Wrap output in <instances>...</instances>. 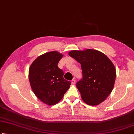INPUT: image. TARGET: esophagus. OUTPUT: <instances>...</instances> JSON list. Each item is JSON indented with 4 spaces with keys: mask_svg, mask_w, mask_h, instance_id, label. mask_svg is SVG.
<instances>
[{
    "mask_svg": "<svg viewBox=\"0 0 134 134\" xmlns=\"http://www.w3.org/2000/svg\"><path fill=\"white\" fill-rule=\"evenodd\" d=\"M75 78H73V79L71 81V83L72 84H75Z\"/></svg>",
    "mask_w": 134,
    "mask_h": 134,
    "instance_id": "34e87169",
    "label": "esophagus"
}]
</instances>
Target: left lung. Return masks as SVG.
Listing matches in <instances>:
<instances>
[{
    "mask_svg": "<svg viewBox=\"0 0 134 134\" xmlns=\"http://www.w3.org/2000/svg\"><path fill=\"white\" fill-rule=\"evenodd\" d=\"M69 55L81 65L82 78L77 87L82 100L91 106L102 103L114 87L116 72L113 64L105 54L93 49L72 51Z\"/></svg>",
    "mask_w": 134,
    "mask_h": 134,
    "instance_id": "obj_1",
    "label": "left lung"
}]
</instances>
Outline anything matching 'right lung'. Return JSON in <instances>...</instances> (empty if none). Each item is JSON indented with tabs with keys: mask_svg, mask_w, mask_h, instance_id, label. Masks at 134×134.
Wrapping results in <instances>:
<instances>
[{
	"mask_svg": "<svg viewBox=\"0 0 134 134\" xmlns=\"http://www.w3.org/2000/svg\"><path fill=\"white\" fill-rule=\"evenodd\" d=\"M63 57L56 51L46 53L36 58L29 69L31 88L40 100L48 105H54L61 100L70 88L64 72L57 66Z\"/></svg>",
	"mask_w": 134,
	"mask_h": 134,
	"instance_id": "obj_1",
	"label": "right lung"
}]
</instances>
